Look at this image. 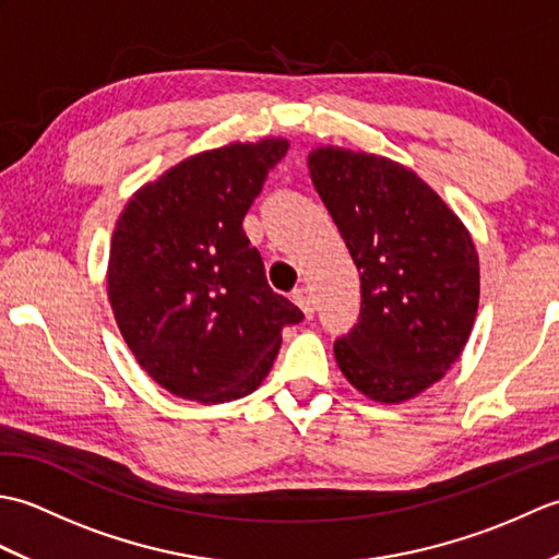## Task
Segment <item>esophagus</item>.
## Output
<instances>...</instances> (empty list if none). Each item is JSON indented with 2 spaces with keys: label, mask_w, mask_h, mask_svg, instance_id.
Here are the masks:
<instances>
[{
  "label": "esophagus",
  "mask_w": 559,
  "mask_h": 559,
  "mask_svg": "<svg viewBox=\"0 0 559 559\" xmlns=\"http://www.w3.org/2000/svg\"><path fill=\"white\" fill-rule=\"evenodd\" d=\"M293 300H295V305H298L300 310L305 312V317H307V319H312V317H314V312H317V302H314V295H312V290H310V288H305V286L295 288V293H293Z\"/></svg>",
  "instance_id": "esophagus-1"
}]
</instances>
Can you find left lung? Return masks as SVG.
Segmentation results:
<instances>
[{
	"label": "left lung",
	"instance_id": "8db88e82",
	"mask_svg": "<svg viewBox=\"0 0 559 559\" xmlns=\"http://www.w3.org/2000/svg\"><path fill=\"white\" fill-rule=\"evenodd\" d=\"M310 175L360 271V317L334 343L365 396L399 403L442 377L478 312L480 269L468 230L403 165L343 148L310 153Z\"/></svg>",
	"mask_w": 559,
	"mask_h": 559
}]
</instances>
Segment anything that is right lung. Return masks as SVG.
<instances>
[{
  "instance_id": "1",
  "label": "right lung",
  "mask_w": 559,
  "mask_h": 559,
  "mask_svg": "<svg viewBox=\"0 0 559 559\" xmlns=\"http://www.w3.org/2000/svg\"><path fill=\"white\" fill-rule=\"evenodd\" d=\"M288 141L199 153L129 199L110 245L108 295L136 362L199 403L247 396L271 370L281 331L305 314L266 283L242 230Z\"/></svg>"
}]
</instances>
